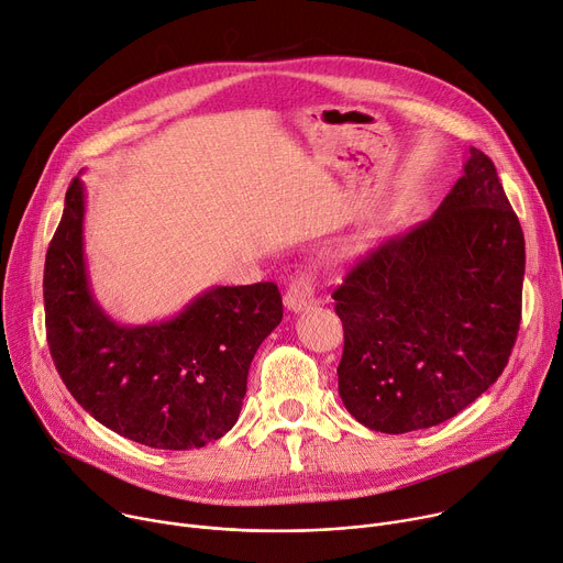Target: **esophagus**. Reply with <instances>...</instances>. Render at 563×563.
<instances>
[{
  "mask_svg": "<svg viewBox=\"0 0 563 563\" xmlns=\"http://www.w3.org/2000/svg\"><path fill=\"white\" fill-rule=\"evenodd\" d=\"M316 299V277L309 271H297L290 277V284L284 295V305L288 311H305Z\"/></svg>",
  "mask_w": 563,
  "mask_h": 563,
  "instance_id": "34e87169",
  "label": "esophagus"
}]
</instances>
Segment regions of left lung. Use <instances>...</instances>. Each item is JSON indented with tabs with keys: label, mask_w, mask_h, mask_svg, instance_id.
<instances>
[{
	"label": "left lung",
	"mask_w": 563,
	"mask_h": 563,
	"mask_svg": "<svg viewBox=\"0 0 563 563\" xmlns=\"http://www.w3.org/2000/svg\"><path fill=\"white\" fill-rule=\"evenodd\" d=\"M526 239L494 162L468 148L428 221L385 241L333 290L338 393L363 426H438L503 374L521 327Z\"/></svg>",
	"instance_id": "1"
}]
</instances>
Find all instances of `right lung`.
Wrapping results in <instances>:
<instances>
[{
	"label": "right lung",
	"instance_id": "obj_1",
	"mask_svg": "<svg viewBox=\"0 0 563 563\" xmlns=\"http://www.w3.org/2000/svg\"><path fill=\"white\" fill-rule=\"evenodd\" d=\"M82 213L74 178L42 282L49 352L67 390L99 423L151 449L223 438L239 419L258 344L282 322L277 284L216 286L173 320L121 327L92 297Z\"/></svg>",
	"mask_w": 563,
	"mask_h": 563
}]
</instances>
